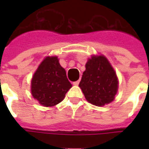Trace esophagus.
Here are the masks:
<instances>
[{"mask_svg":"<svg viewBox=\"0 0 149 149\" xmlns=\"http://www.w3.org/2000/svg\"><path fill=\"white\" fill-rule=\"evenodd\" d=\"M79 80H77V81H75L72 83V84H73L74 86H78V85H79Z\"/></svg>","mask_w":149,"mask_h":149,"instance_id":"obj_1","label":"esophagus"}]
</instances>
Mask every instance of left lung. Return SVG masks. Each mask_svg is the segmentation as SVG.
Segmentation results:
<instances>
[{
    "mask_svg": "<svg viewBox=\"0 0 149 149\" xmlns=\"http://www.w3.org/2000/svg\"><path fill=\"white\" fill-rule=\"evenodd\" d=\"M85 67L79 86L86 100L97 107L113 101L119 82L115 70L106 56L92 55Z\"/></svg>",
    "mask_w": 149,
    "mask_h": 149,
    "instance_id": "obj_1",
    "label": "left lung"
}]
</instances>
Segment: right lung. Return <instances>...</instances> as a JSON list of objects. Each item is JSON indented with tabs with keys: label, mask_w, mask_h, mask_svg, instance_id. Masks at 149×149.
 <instances>
[{
	"label": "right lung",
	"mask_w": 149,
	"mask_h": 149,
	"mask_svg": "<svg viewBox=\"0 0 149 149\" xmlns=\"http://www.w3.org/2000/svg\"><path fill=\"white\" fill-rule=\"evenodd\" d=\"M72 86L58 56H47L32 76L31 93L41 105L50 107L63 101Z\"/></svg>",
	"instance_id": "1"
}]
</instances>
